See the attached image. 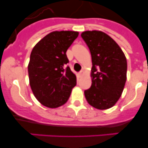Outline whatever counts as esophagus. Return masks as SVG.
Listing matches in <instances>:
<instances>
[{
  "mask_svg": "<svg viewBox=\"0 0 148 148\" xmlns=\"http://www.w3.org/2000/svg\"><path fill=\"white\" fill-rule=\"evenodd\" d=\"M84 74V70H81L79 72V75H82Z\"/></svg>",
  "mask_w": 148,
  "mask_h": 148,
  "instance_id": "esophagus-1",
  "label": "esophagus"
}]
</instances>
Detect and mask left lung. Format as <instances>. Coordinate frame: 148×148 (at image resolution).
<instances>
[{"mask_svg": "<svg viewBox=\"0 0 148 148\" xmlns=\"http://www.w3.org/2000/svg\"><path fill=\"white\" fill-rule=\"evenodd\" d=\"M92 56V85L84 91L87 102L97 109L113 106L123 93L127 74V60L116 42L99 31L81 34Z\"/></svg>", "mask_w": 148, "mask_h": 148, "instance_id": "obj_1", "label": "left lung"}]
</instances>
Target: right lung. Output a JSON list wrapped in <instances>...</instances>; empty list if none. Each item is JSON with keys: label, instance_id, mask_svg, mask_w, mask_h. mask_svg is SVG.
Instances as JSON below:
<instances>
[{"label": "right lung", "instance_id": "right-lung-1", "mask_svg": "<svg viewBox=\"0 0 148 148\" xmlns=\"http://www.w3.org/2000/svg\"><path fill=\"white\" fill-rule=\"evenodd\" d=\"M78 32H53L34 47L28 66L30 86L39 102L48 108L64 105L76 85L66 55Z\"/></svg>", "mask_w": 148, "mask_h": 148}]
</instances>
